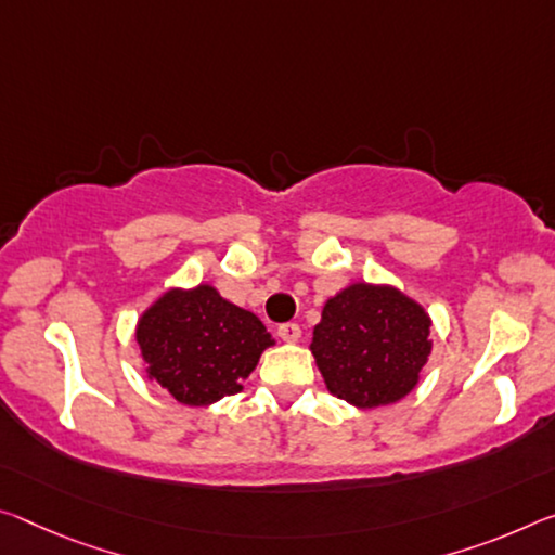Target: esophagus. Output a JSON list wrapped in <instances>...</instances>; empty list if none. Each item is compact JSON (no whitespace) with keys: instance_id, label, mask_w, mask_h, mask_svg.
<instances>
[{"instance_id":"obj_1","label":"esophagus","mask_w":555,"mask_h":555,"mask_svg":"<svg viewBox=\"0 0 555 555\" xmlns=\"http://www.w3.org/2000/svg\"><path fill=\"white\" fill-rule=\"evenodd\" d=\"M279 338L284 343H298V340H301V328H298L296 323L279 325Z\"/></svg>"}]
</instances>
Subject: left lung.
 <instances>
[{"label": "left lung", "mask_w": 555, "mask_h": 555, "mask_svg": "<svg viewBox=\"0 0 555 555\" xmlns=\"http://www.w3.org/2000/svg\"><path fill=\"white\" fill-rule=\"evenodd\" d=\"M433 319L390 284L353 281L323 304L311 353L331 395L360 410L400 402L433 353Z\"/></svg>", "instance_id": "left-lung-1"}]
</instances>
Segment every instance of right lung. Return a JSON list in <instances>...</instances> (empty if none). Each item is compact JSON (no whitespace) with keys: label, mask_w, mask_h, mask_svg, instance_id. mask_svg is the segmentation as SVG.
I'll return each mask as SVG.
<instances>
[{"label":"right lung","mask_w":555,"mask_h":555,"mask_svg":"<svg viewBox=\"0 0 555 555\" xmlns=\"http://www.w3.org/2000/svg\"><path fill=\"white\" fill-rule=\"evenodd\" d=\"M147 380L188 408L242 392L274 338L257 315L227 301L212 284L163 292L135 323Z\"/></svg>","instance_id":"right-lung-1"}]
</instances>
